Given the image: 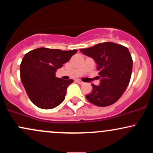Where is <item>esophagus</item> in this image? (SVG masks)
<instances>
[{"label":"esophagus","mask_w":153,"mask_h":153,"mask_svg":"<svg viewBox=\"0 0 153 153\" xmlns=\"http://www.w3.org/2000/svg\"><path fill=\"white\" fill-rule=\"evenodd\" d=\"M76 82H78V83L80 84V85H82V84H83V83H84V82H82V81H81V80H76Z\"/></svg>","instance_id":"obj_1"}]
</instances>
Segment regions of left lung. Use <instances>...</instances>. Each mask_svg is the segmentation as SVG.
<instances>
[{
	"label": "left lung",
	"mask_w": 153,
	"mask_h": 153,
	"mask_svg": "<svg viewBox=\"0 0 153 153\" xmlns=\"http://www.w3.org/2000/svg\"><path fill=\"white\" fill-rule=\"evenodd\" d=\"M80 51L94 59L99 71L100 85L92 84L93 91L85 96L88 101L98 106L117 102L131 78L133 62L129 50L118 44L103 42Z\"/></svg>",
	"instance_id": "8db88e82"
}]
</instances>
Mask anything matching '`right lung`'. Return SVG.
<instances>
[{"label":"right lung","mask_w":153,"mask_h":153,"mask_svg":"<svg viewBox=\"0 0 153 153\" xmlns=\"http://www.w3.org/2000/svg\"><path fill=\"white\" fill-rule=\"evenodd\" d=\"M77 52L41 47L24 55L20 65L21 80L34 105L51 109L64 101L67 88L73 80L57 78L55 73Z\"/></svg>","instance_id":"right-lung-1"}]
</instances>
